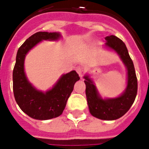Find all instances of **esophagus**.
Wrapping results in <instances>:
<instances>
[{"mask_svg": "<svg viewBox=\"0 0 149 149\" xmlns=\"http://www.w3.org/2000/svg\"><path fill=\"white\" fill-rule=\"evenodd\" d=\"M76 70H77V72L79 74V76H80V77H82L83 72H84V67H82V66H79V67H77V68H76Z\"/></svg>", "mask_w": 149, "mask_h": 149, "instance_id": "obj_1", "label": "esophagus"}]
</instances>
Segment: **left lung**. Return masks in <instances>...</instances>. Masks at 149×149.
I'll return each instance as SVG.
<instances>
[{
  "label": "left lung",
  "mask_w": 149,
  "mask_h": 149,
  "mask_svg": "<svg viewBox=\"0 0 149 149\" xmlns=\"http://www.w3.org/2000/svg\"><path fill=\"white\" fill-rule=\"evenodd\" d=\"M105 40V46L117 52L127 68V87L120 97L112 99H102L93 81L86 75L84 77L86 85L85 93L89 112L92 115L100 120H113L125 115L132 105L137 93V78L133 62L125 43L113 35L106 37Z\"/></svg>",
  "instance_id": "1"
}]
</instances>
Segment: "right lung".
I'll return each instance as SVG.
<instances>
[{"label":"right lung","mask_w":149,"mask_h":149,"mask_svg":"<svg viewBox=\"0 0 149 149\" xmlns=\"http://www.w3.org/2000/svg\"><path fill=\"white\" fill-rule=\"evenodd\" d=\"M59 33L38 32L29 37L19 48L13 72V94L21 109L36 120H49L62 114L75 83L80 80L76 71L64 74L52 89L43 93L29 82L25 76L24 62L28 52L43 40H56Z\"/></svg>","instance_id":"add662e5"}]
</instances>
